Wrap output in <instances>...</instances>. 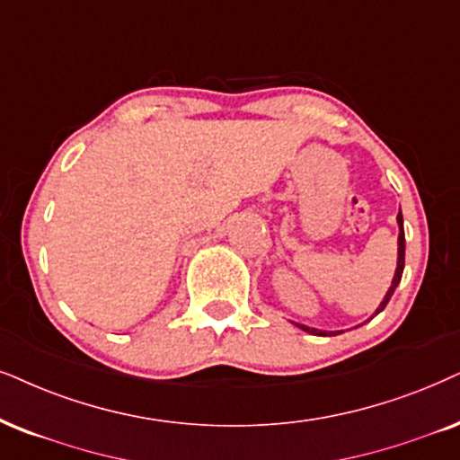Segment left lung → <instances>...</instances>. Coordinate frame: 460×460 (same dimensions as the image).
<instances>
[{"mask_svg": "<svg viewBox=\"0 0 460 460\" xmlns=\"http://www.w3.org/2000/svg\"><path fill=\"white\" fill-rule=\"evenodd\" d=\"M397 225H399V237H397V267H394L393 282H391V287H388V290H386L385 299L380 301V305L376 307V312L371 314V318L377 316V314L385 310L386 304H388V301H391V297H393L394 288L399 287L401 276H403V267H405V234H403V214H401V210H399V214H397ZM371 318H369V321H371ZM295 327H299L301 331H305V333H312V335H327V331L314 329V327H305V324H299V323H295Z\"/></svg>", "mask_w": 460, "mask_h": 460, "instance_id": "obj_1", "label": "left lung"}]
</instances>
